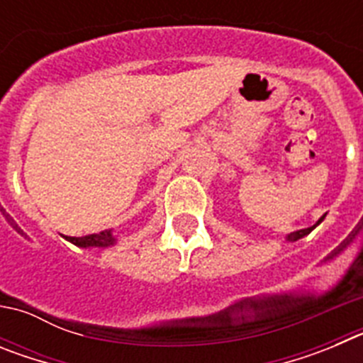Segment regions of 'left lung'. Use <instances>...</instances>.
<instances>
[{"label":"left lung","instance_id":"1","mask_svg":"<svg viewBox=\"0 0 363 363\" xmlns=\"http://www.w3.org/2000/svg\"><path fill=\"white\" fill-rule=\"evenodd\" d=\"M323 218H325V214H323V216L320 218V220L316 221V223H314V225L307 227V229H300V230H294V233L287 234V236H285V242H298V240H300V238H306V236L311 233V230H314V229H316V227L320 225V223H322Z\"/></svg>","mask_w":363,"mask_h":363}]
</instances>
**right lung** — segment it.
Segmentation results:
<instances>
[{
	"label": "right lung",
	"mask_w": 363,
	"mask_h": 363,
	"mask_svg": "<svg viewBox=\"0 0 363 363\" xmlns=\"http://www.w3.org/2000/svg\"><path fill=\"white\" fill-rule=\"evenodd\" d=\"M67 242L74 243L76 247H82V249H92V247H99V249H107V247L116 245L118 236L112 230H101L98 234H89V236H82V238H76V236H65Z\"/></svg>",
	"instance_id": "add662e5"
}]
</instances>
